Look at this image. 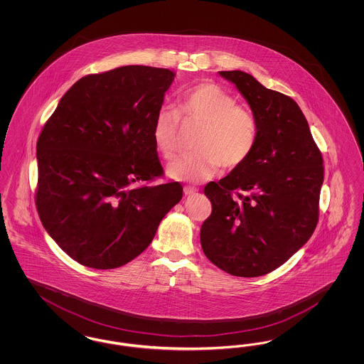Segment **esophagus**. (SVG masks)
Here are the masks:
<instances>
[{"label":"esophagus","mask_w":364,"mask_h":364,"mask_svg":"<svg viewBox=\"0 0 364 364\" xmlns=\"http://www.w3.org/2000/svg\"><path fill=\"white\" fill-rule=\"evenodd\" d=\"M184 193H186V196H191V195L198 193V190L193 188V187H190V186H186V187H184Z\"/></svg>","instance_id":"34e87169"}]
</instances>
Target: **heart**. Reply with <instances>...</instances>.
Wrapping results in <instances>:
<instances>
[{"mask_svg": "<svg viewBox=\"0 0 364 364\" xmlns=\"http://www.w3.org/2000/svg\"><path fill=\"white\" fill-rule=\"evenodd\" d=\"M180 120L199 125L193 139L196 151L173 161L166 173L181 181H203L221 166L236 169L250 158L258 139V124L252 110L215 83L190 87L178 98L177 112L169 106L156 110L151 136L156 150L172 159L178 149Z\"/></svg>", "mask_w": 364, "mask_h": 364, "instance_id": "1", "label": "heart"}]
</instances>
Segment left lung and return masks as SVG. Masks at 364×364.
<instances>
[{
    "label": "left lung",
    "instance_id": "8db88e82",
    "mask_svg": "<svg viewBox=\"0 0 364 364\" xmlns=\"http://www.w3.org/2000/svg\"><path fill=\"white\" fill-rule=\"evenodd\" d=\"M258 124L252 154L205 195L213 211L200 228L205 255L237 277L276 270L311 237L319 217L323 158L309 122L288 95L242 70H221Z\"/></svg>",
    "mask_w": 364,
    "mask_h": 364
}]
</instances>
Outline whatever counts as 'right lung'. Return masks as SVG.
I'll return each mask as SVG.
<instances>
[{"mask_svg":"<svg viewBox=\"0 0 364 364\" xmlns=\"http://www.w3.org/2000/svg\"><path fill=\"white\" fill-rule=\"evenodd\" d=\"M172 70L127 65L77 80L60 100L38 143L35 205L60 248L92 269L135 259L181 200L164 174L151 136Z\"/></svg>","mask_w":364,"mask_h":364,"instance_id":"add662e5","label":"right lung"}]
</instances>
